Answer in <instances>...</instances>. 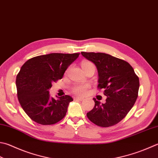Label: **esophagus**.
<instances>
[{"label": "esophagus", "instance_id": "1", "mask_svg": "<svg viewBox=\"0 0 158 158\" xmlns=\"http://www.w3.org/2000/svg\"><path fill=\"white\" fill-rule=\"evenodd\" d=\"M74 100H75L82 101L83 100H84V98H80V97H76V98H74Z\"/></svg>", "mask_w": 158, "mask_h": 158}]
</instances>
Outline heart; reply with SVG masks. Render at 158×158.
<instances>
[{
    "label": "heart",
    "instance_id": "heart-1",
    "mask_svg": "<svg viewBox=\"0 0 158 158\" xmlns=\"http://www.w3.org/2000/svg\"><path fill=\"white\" fill-rule=\"evenodd\" d=\"M93 64L90 62L85 61L82 63V67L88 66V65ZM89 88L88 85H76L72 87V92L76 95H78L80 96H83L87 94V91Z\"/></svg>",
    "mask_w": 158,
    "mask_h": 158
}]
</instances>
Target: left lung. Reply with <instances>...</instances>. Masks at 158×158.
Here are the masks:
<instances>
[{
  "mask_svg": "<svg viewBox=\"0 0 158 158\" xmlns=\"http://www.w3.org/2000/svg\"><path fill=\"white\" fill-rule=\"evenodd\" d=\"M94 62L98 72V85L107 97L105 104L94 98L95 106L87 114L96 125L109 127L118 124L134 105L138 96L139 82L129 63L105 53L81 52Z\"/></svg>",
  "mask_w": 158,
  "mask_h": 158,
  "instance_id": "1",
  "label": "left lung"
}]
</instances>
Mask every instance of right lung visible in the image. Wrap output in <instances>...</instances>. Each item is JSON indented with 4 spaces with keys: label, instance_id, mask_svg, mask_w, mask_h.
<instances>
[{
    "label": "right lung",
    "instance_id": "obj_1",
    "mask_svg": "<svg viewBox=\"0 0 158 158\" xmlns=\"http://www.w3.org/2000/svg\"><path fill=\"white\" fill-rule=\"evenodd\" d=\"M79 54L53 53L35 56L20 68L16 80L18 99L33 121L50 125L60 121L66 115L73 98L65 95L56 100L50 97L49 89L53 82L62 78Z\"/></svg>",
    "mask_w": 158,
    "mask_h": 158
}]
</instances>
